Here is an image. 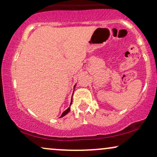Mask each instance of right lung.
<instances>
[{
	"label": "right lung",
	"mask_w": 157,
	"mask_h": 157,
	"mask_svg": "<svg viewBox=\"0 0 157 157\" xmlns=\"http://www.w3.org/2000/svg\"><path fill=\"white\" fill-rule=\"evenodd\" d=\"M71 103H72V99H71V104H70V105H71ZM70 109H70V107H69V108H68V109H66V111H64V112H63V113H62V114H61L60 117H64V116H65V115H66V114H67V113H68V112H69V111H70Z\"/></svg>",
	"instance_id": "obj_1"
}]
</instances>
